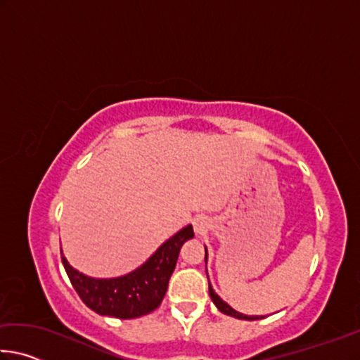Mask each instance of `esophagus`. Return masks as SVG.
I'll return each instance as SVG.
<instances>
[{
	"label": "esophagus",
	"mask_w": 360,
	"mask_h": 360,
	"mask_svg": "<svg viewBox=\"0 0 360 360\" xmlns=\"http://www.w3.org/2000/svg\"><path fill=\"white\" fill-rule=\"evenodd\" d=\"M193 229H195V233L197 235H205L206 231L210 229V222H208V217L206 216H197L193 219Z\"/></svg>",
	"instance_id": "1"
}]
</instances>
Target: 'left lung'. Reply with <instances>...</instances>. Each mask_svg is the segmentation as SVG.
I'll use <instances>...</instances> for the list:
<instances>
[{"mask_svg":"<svg viewBox=\"0 0 360 360\" xmlns=\"http://www.w3.org/2000/svg\"><path fill=\"white\" fill-rule=\"evenodd\" d=\"M208 260V249L205 248V262ZM208 283H210V278H208ZM210 297H211V300H212V303L216 304L217 307V309L221 313H224V314H227V316H233V318H236V319H245V321H257V319H262V318H265V316H248V314H243V313H240V311H236V309H233L230 307L229 303H225L221 297H219L216 292H214V289H212V285L210 284Z\"/></svg>","mask_w":360,"mask_h":360,"instance_id":"8db88e82","label":"left lung"}]
</instances>
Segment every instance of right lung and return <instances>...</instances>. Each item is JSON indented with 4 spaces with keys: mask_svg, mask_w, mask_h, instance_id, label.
Instances as JSON below:
<instances>
[{
    "mask_svg": "<svg viewBox=\"0 0 360 360\" xmlns=\"http://www.w3.org/2000/svg\"><path fill=\"white\" fill-rule=\"evenodd\" d=\"M191 238L193 229L187 225L163 243L141 266L117 278L85 276L68 264L65 255L62 262L72 288L90 309L101 316L133 319L149 314L162 303L181 248Z\"/></svg>",
    "mask_w": 360,
    "mask_h": 360,
    "instance_id": "obj_1",
    "label": "right lung"
}]
</instances>
